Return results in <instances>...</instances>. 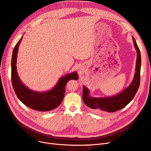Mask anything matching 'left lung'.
Segmentation results:
<instances>
[{"label": "left lung", "instance_id": "obj_1", "mask_svg": "<svg viewBox=\"0 0 151 151\" xmlns=\"http://www.w3.org/2000/svg\"><path fill=\"white\" fill-rule=\"evenodd\" d=\"M134 47L137 50V61L134 78L129 87L123 90L122 93L107 98H93L89 96V91L85 86L83 88V99L86 106L92 109L94 112L98 113H111L125 107L133 98L137 92L140 80L141 55L140 50L133 37Z\"/></svg>", "mask_w": 151, "mask_h": 151}]
</instances>
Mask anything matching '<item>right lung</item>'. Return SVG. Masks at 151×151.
Listing matches in <instances>:
<instances>
[{"label":"right lung","instance_id":"add662e5","mask_svg":"<svg viewBox=\"0 0 151 151\" xmlns=\"http://www.w3.org/2000/svg\"><path fill=\"white\" fill-rule=\"evenodd\" d=\"M22 37L14 48L11 60V80L14 92L20 101L28 107L40 111H48L57 108L64 98L65 86L68 81L77 80V72L68 74L58 80L57 84L47 92H36L27 88L21 81L16 68L17 55Z\"/></svg>","mask_w":151,"mask_h":151}]
</instances>
